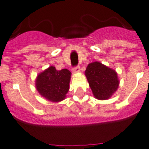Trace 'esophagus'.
<instances>
[{
  "label": "esophagus",
  "instance_id": "obj_1",
  "mask_svg": "<svg viewBox=\"0 0 149 149\" xmlns=\"http://www.w3.org/2000/svg\"><path fill=\"white\" fill-rule=\"evenodd\" d=\"M72 72H80V67L79 66H77V67H74L72 69Z\"/></svg>",
  "mask_w": 149,
  "mask_h": 149
}]
</instances>
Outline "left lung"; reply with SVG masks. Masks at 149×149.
I'll return each instance as SVG.
<instances>
[{"label": "left lung", "instance_id": "obj_1", "mask_svg": "<svg viewBox=\"0 0 149 149\" xmlns=\"http://www.w3.org/2000/svg\"><path fill=\"white\" fill-rule=\"evenodd\" d=\"M85 75L94 97L99 100L110 99L119 86L116 70L98 61L87 66Z\"/></svg>", "mask_w": 149, "mask_h": 149}]
</instances>
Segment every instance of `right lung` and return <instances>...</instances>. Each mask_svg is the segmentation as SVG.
<instances>
[{
    "label": "right lung",
    "mask_w": 149,
    "mask_h": 149,
    "mask_svg": "<svg viewBox=\"0 0 149 149\" xmlns=\"http://www.w3.org/2000/svg\"><path fill=\"white\" fill-rule=\"evenodd\" d=\"M71 72L67 69L56 70L50 66L37 75L36 89L41 96L48 101L59 102L65 100L70 89Z\"/></svg>",
    "instance_id": "add662e5"
}]
</instances>
